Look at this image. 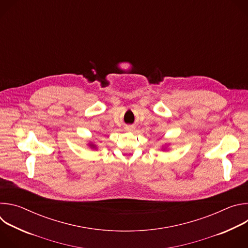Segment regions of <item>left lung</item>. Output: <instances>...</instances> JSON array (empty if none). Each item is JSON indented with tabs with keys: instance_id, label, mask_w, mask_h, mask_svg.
Here are the masks:
<instances>
[{
	"instance_id": "1",
	"label": "left lung",
	"mask_w": 248,
	"mask_h": 248,
	"mask_svg": "<svg viewBox=\"0 0 248 248\" xmlns=\"http://www.w3.org/2000/svg\"><path fill=\"white\" fill-rule=\"evenodd\" d=\"M166 148H167V147H163V148H162V149H163V150H165V149H166Z\"/></svg>"
}]
</instances>
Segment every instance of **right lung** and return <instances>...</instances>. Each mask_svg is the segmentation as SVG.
I'll return each mask as SVG.
<instances>
[{"instance_id":"add662e5","label":"right lung","mask_w":248,"mask_h":248,"mask_svg":"<svg viewBox=\"0 0 248 248\" xmlns=\"http://www.w3.org/2000/svg\"><path fill=\"white\" fill-rule=\"evenodd\" d=\"M88 146H89L91 149H96V148H97L96 145H95L94 143H92V142H89V143H88Z\"/></svg>"}]
</instances>
